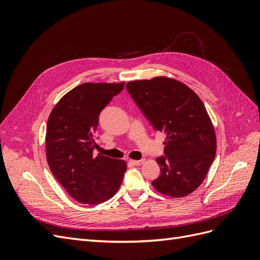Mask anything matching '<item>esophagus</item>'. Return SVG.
Returning a JSON list of instances; mask_svg holds the SVG:
<instances>
[{
  "label": "esophagus",
  "mask_w": 260,
  "mask_h": 260,
  "mask_svg": "<svg viewBox=\"0 0 260 260\" xmlns=\"http://www.w3.org/2000/svg\"><path fill=\"white\" fill-rule=\"evenodd\" d=\"M143 161H144V159H139V160L130 159V160H129V164H130V165H133V166H138V165H142Z\"/></svg>",
  "instance_id": "1"
}]
</instances>
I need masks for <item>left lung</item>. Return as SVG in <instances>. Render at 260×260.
<instances>
[{"instance_id":"left-lung-1","label":"left lung","mask_w":260,"mask_h":260,"mask_svg":"<svg viewBox=\"0 0 260 260\" xmlns=\"http://www.w3.org/2000/svg\"><path fill=\"white\" fill-rule=\"evenodd\" d=\"M125 88L153 128L166 135L153 186L171 198L192 193L206 178L217 148L203 102L187 85L167 77L130 81Z\"/></svg>"}]
</instances>
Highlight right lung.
Listing matches in <instances>:
<instances>
[{
    "mask_svg": "<svg viewBox=\"0 0 260 260\" xmlns=\"http://www.w3.org/2000/svg\"><path fill=\"white\" fill-rule=\"evenodd\" d=\"M121 83H83L62 96L46 124V159L60 185L76 201L96 205L119 188L127 164L93 156L99 116L123 89Z\"/></svg>",
    "mask_w": 260,
    "mask_h": 260,
    "instance_id": "add662e5",
    "label": "right lung"
}]
</instances>
